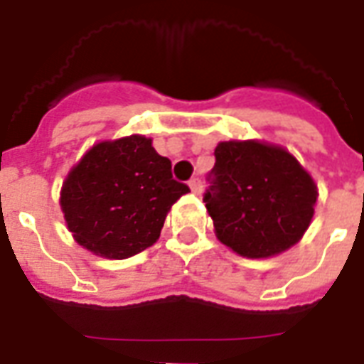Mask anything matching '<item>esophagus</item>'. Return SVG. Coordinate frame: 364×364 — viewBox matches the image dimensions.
<instances>
[{
  "mask_svg": "<svg viewBox=\"0 0 364 364\" xmlns=\"http://www.w3.org/2000/svg\"><path fill=\"white\" fill-rule=\"evenodd\" d=\"M188 187H191V191H193L194 194H200L202 193V179H200V177H193V179L188 181Z\"/></svg>",
  "mask_w": 364,
  "mask_h": 364,
  "instance_id": "esophagus-1",
  "label": "esophagus"
}]
</instances>
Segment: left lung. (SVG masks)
<instances>
[{"label": "left lung", "mask_w": 364, "mask_h": 364, "mask_svg": "<svg viewBox=\"0 0 364 364\" xmlns=\"http://www.w3.org/2000/svg\"><path fill=\"white\" fill-rule=\"evenodd\" d=\"M204 202L217 238L247 259H266L302 238L317 187L293 154L277 145L221 141Z\"/></svg>", "instance_id": "obj_1"}]
</instances>
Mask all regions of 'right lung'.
<instances>
[{"instance_id":"obj_1","label":"right lung","mask_w":364,"mask_h":364,"mask_svg":"<svg viewBox=\"0 0 364 364\" xmlns=\"http://www.w3.org/2000/svg\"><path fill=\"white\" fill-rule=\"evenodd\" d=\"M188 191L149 137L128 136L94 145L71 168L60 205L79 245L121 260L159 240L170 208Z\"/></svg>"}]
</instances>
